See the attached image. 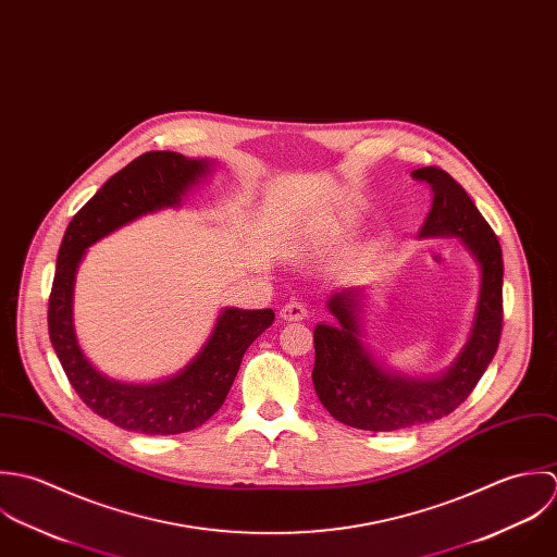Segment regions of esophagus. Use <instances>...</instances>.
Masks as SVG:
<instances>
[{"mask_svg": "<svg viewBox=\"0 0 557 557\" xmlns=\"http://www.w3.org/2000/svg\"><path fill=\"white\" fill-rule=\"evenodd\" d=\"M280 317L284 321H304L308 317V308L301 304V301H288L282 310H280Z\"/></svg>", "mask_w": 557, "mask_h": 557, "instance_id": "34e87169", "label": "esophagus"}]
</instances>
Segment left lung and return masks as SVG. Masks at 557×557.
I'll return each mask as SVG.
<instances>
[{
    "label": "left lung",
    "instance_id": "left-lung-1",
    "mask_svg": "<svg viewBox=\"0 0 557 557\" xmlns=\"http://www.w3.org/2000/svg\"><path fill=\"white\" fill-rule=\"evenodd\" d=\"M435 198L420 236H456L480 267V293L471 334L454 363L435 379H411L387 370L363 344L361 299L357 286L342 288L327 301L335 325L314 330L312 381L319 400L337 422L374 433L429 424L449 416L478 385L502 335V247L467 191L442 168L413 170Z\"/></svg>",
    "mask_w": 557,
    "mask_h": 557
}]
</instances>
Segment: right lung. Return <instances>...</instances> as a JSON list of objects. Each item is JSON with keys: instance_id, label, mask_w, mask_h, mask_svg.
<instances>
[{"instance_id": "obj_1", "label": "right lung", "mask_w": 557, "mask_h": 557, "mask_svg": "<svg viewBox=\"0 0 557 557\" xmlns=\"http://www.w3.org/2000/svg\"><path fill=\"white\" fill-rule=\"evenodd\" d=\"M213 170V161L152 150L133 159L69 223L49 297V337L79 398L115 426L144 435H178L202 426L223 400L251 342L271 327L273 310L225 308L202 350L159 383H122L101 374L84 355L73 325L77 267L90 245L141 215L178 207Z\"/></svg>"}]
</instances>
